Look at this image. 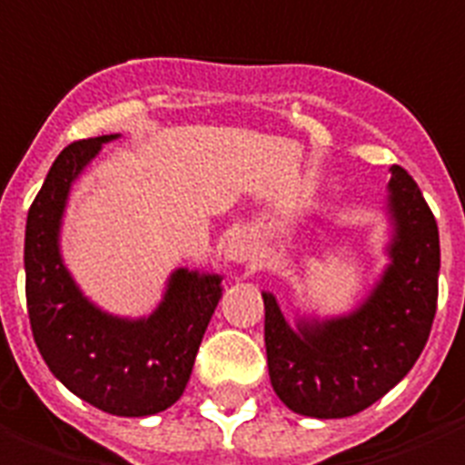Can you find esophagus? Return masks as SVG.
Instances as JSON below:
<instances>
[{
  "label": "esophagus",
  "mask_w": 465,
  "mask_h": 465,
  "mask_svg": "<svg viewBox=\"0 0 465 465\" xmlns=\"http://www.w3.org/2000/svg\"><path fill=\"white\" fill-rule=\"evenodd\" d=\"M256 253V246H253V239H251L246 232H233L229 233V239L223 243V259L232 261V263H246V261L253 259Z\"/></svg>",
  "instance_id": "1"
}]
</instances>
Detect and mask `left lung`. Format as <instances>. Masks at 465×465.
<instances>
[{
	"label": "left lung",
	"mask_w": 465,
	"mask_h": 465,
	"mask_svg": "<svg viewBox=\"0 0 465 465\" xmlns=\"http://www.w3.org/2000/svg\"><path fill=\"white\" fill-rule=\"evenodd\" d=\"M387 192L390 263L355 311L288 325L273 293H263L268 374L295 414L342 419L372 407L407 377L429 340L441 268L439 226L404 167H391Z\"/></svg>",
	"instance_id": "obj_1"
}]
</instances>
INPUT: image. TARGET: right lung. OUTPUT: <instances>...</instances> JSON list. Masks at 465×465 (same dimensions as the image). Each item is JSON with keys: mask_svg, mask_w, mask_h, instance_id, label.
I'll return each mask as SVG.
<instances>
[{"mask_svg": "<svg viewBox=\"0 0 465 465\" xmlns=\"http://www.w3.org/2000/svg\"><path fill=\"white\" fill-rule=\"evenodd\" d=\"M115 137L71 143L51 164L26 216V308L34 342L64 387L108 414L150 416L187 387L222 276L177 268L163 302L137 320L110 315L81 293L61 256V219L75 177Z\"/></svg>", "mask_w": 465, "mask_h": 465, "instance_id": "1", "label": "right lung"}]
</instances>
